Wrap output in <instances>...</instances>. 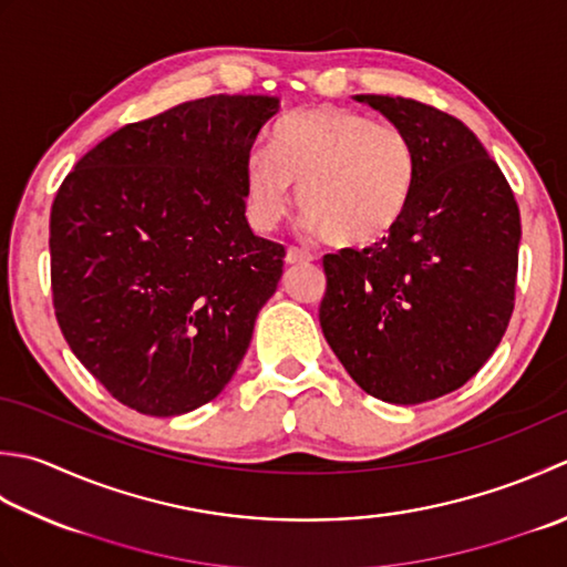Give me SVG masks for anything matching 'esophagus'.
Returning <instances> with one entry per match:
<instances>
[{
	"mask_svg": "<svg viewBox=\"0 0 567 567\" xmlns=\"http://www.w3.org/2000/svg\"><path fill=\"white\" fill-rule=\"evenodd\" d=\"M309 260H315L309 252L299 250V248H287V255H285L287 265H299V262H309Z\"/></svg>",
	"mask_w": 567,
	"mask_h": 567,
	"instance_id": "obj_1",
	"label": "esophagus"
}]
</instances>
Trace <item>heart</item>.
<instances>
[{"mask_svg":"<svg viewBox=\"0 0 567 567\" xmlns=\"http://www.w3.org/2000/svg\"><path fill=\"white\" fill-rule=\"evenodd\" d=\"M413 137L347 107H307L277 122L270 152L248 154L246 210L258 230L287 216L297 186L307 226L337 248H369L403 224L417 188Z\"/></svg>","mask_w":567,"mask_h":567,"instance_id":"b5f03b06","label":"heart"}]
</instances>
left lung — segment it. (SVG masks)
<instances>
[{"label":"left lung","instance_id":"left-lung-1","mask_svg":"<svg viewBox=\"0 0 567 567\" xmlns=\"http://www.w3.org/2000/svg\"><path fill=\"white\" fill-rule=\"evenodd\" d=\"M417 150V188L385 240L324 255L319 324L365 393L395 405L457 391L514 312L520 214L474 132L410 97L357 95Z\"/></svg>","mask_w":567,"mask_h":567}]
</instances>
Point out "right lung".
Segmentation results:
<instances>
[{
  "instance_id": "obj_1",
  "label": "right lung",
  "mask_w": 567,
  "mask_h": 567,
  "mask_svg": "<svg viewBox=\"0 0 567 567\" xmlns=\"http://www.w3.org/2000/svg\"><path fill=\"white\" fill-rule=\"evenodd\" d=\"M280 110L210 95L132 122L81 157L51 206V292L75 359L137 413L224 391L282 277L246 218L243 169Z\"/></svg>"
}]
</instances>
